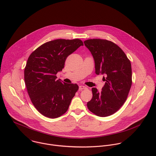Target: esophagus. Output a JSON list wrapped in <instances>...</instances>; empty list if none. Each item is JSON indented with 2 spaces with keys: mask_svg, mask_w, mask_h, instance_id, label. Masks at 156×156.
Returning a JSON list of instances; mask_svg holds the SVG:
<instances>
[{
  "mask_svg": "<svg viewBox=\"0 0 156 156\" xmlns=\"http://www.w3.org/2000/svg\"><path fill=\"white\" fill-rule=\"evenodd\" d=\"M87 89V87H86V86H82V85H81V86H79V89H80V90H83V89Z\"/></svg>",
  "mask_w": 156,
  "mask_h": 156,
  "instance_id": "34e87169",
  "label": "esophagus"
}]
</instances>
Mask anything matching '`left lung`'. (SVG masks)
Listing matches in <instances>:
<instances>
[{
	"instance_id": "obj_1",
	"label": "left lung",
	"mask_w": 156,
	"mask_h": 156,
	"mask_svg": "<svg viewBox=\"0 0 156 156\" xmlns=\"http://www.w3.org/2000/svg\"><path fill=\"white\" fill-rule=\"evenodd\" d=\"M95 61V73L105 75L101 92L93 87L87 103L90 112L105 117L115 113L126 101L132 85L131 64L124 51L114 42L91 39L84 42Z\"/></svg>"
}]
</instances>
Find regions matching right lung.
<instances>
[{"instance_id": "add662e5", "label": "right lung", "mask_w": 156, "mask_h": 156, "mask_svg": "<svg viewBox=\"0 0 156 156\" xmlns=\"http://www.w3.org/2000/svg\"><path fill=\"white\" fill-rule=\"evenodd\" d=\"M81 45L79 39H56L41 45L28 58L25 86L33 105L43 115L55 119L68 110L78 86L62 83L56 75L64 67L67 56Z\"/></svg>"}]
</instances>
